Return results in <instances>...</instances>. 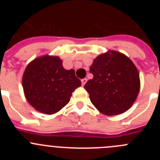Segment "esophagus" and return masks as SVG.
I'll use <instances>...</instances> for the list:
<instances>
[{"label": "esophagus", "instance_id": "34e87169", "mask_svg": "<svg viewBox=\"0 0 160 160\" xmlns=\"http://www.w3.org/2000/svg\"><path fill=\"white\" fill-rule=\"evenodd\" d=\"M87 81H88V79H87V78L82 79V80H81V83H82V85H83V86H84V85H85V83H87Z\"/></svg>", "mask_w": 160, "mask_h": 160}]
</instances>
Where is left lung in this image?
<instances>
[{
	"mask_svg": "<svg viewBox=\"0 0 160 160\" xmlns=\"http://www.w3.org/2000/svg\"><path fill=\"white\" fill-rule=\"evenodd\" d=\"M93 75L84 85L92 104L107 115L129 109L139 92L138 70L125 55L111 51L100 55L90 68Z\"/></svg>",
	"mask_w": 160,
	"mask_h": 160,
	"instance_id": "1",
	"label": "left lung"
}]
</instances>
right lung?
<instances>
[{
    "label": "right lung",
    "mask_w": 160,
    "mask_h": 160,
    "mask_svg": "<svg viewBox=\"0 0 160 160\" xmlns=\"http://www.w3.org/2000/svg\"><path fill=\"white\" fill-rule=\"evenodd\" d=\"M22 85L31 105L40 112L52 114L68 104L81 82L74 70L63 68L59 57L44 56L27 66Z\"/></svg>",
    "instance_id": "obj_1"
}]
</instances>
